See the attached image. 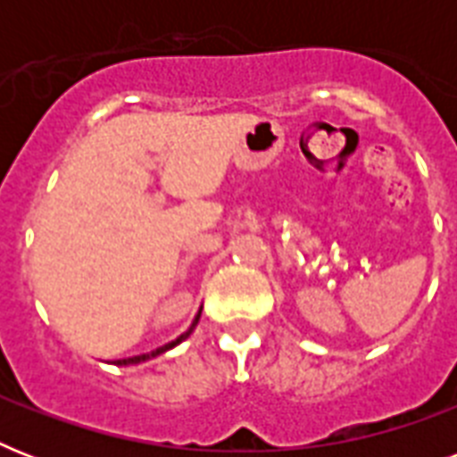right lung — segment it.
I'll list each match as a JSON object with an SVG mask.
<instances>
[{"instance_id":"right-lung-1","label":"right lung","mask_w":457,"mask_h":457,"mask_svg":"<svg viewBox=\"0 0 457 457\" xmlns=\"http://www.w3.org/2000/svg\"><path fill=\"white\" fill-rule=\"evenodd\" d=\"M199 315H201V312H199ZM199 315L194 318L192 327H189V329H187L185 334H179V337H178V339H175V341H170V344H165V346L156 348V351H152V353H142V355H132V358H123V361H118L116 365H137V362L152 361V358H156V355H161V353H165V351H170V348H175V346H178V344H179V341H185L187 337L192 334V329H194V327H196V322H199Z\"/></svg>"}]
</instances>
